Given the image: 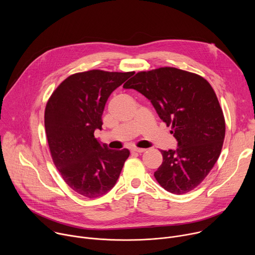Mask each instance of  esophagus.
I'll return each instance as SVG.
<instances>
[{
    "mask_svg": "<svg viewBox=\"0 0 255 255\" xmlns=\"http://www.w3.org/2000/svg\"><path fill=\"white\" fill-rule=\"evenodd\" d=\"M132 151H133V152L142 153V152H144V151H145V149H144V148H138V147H134V148H132Z\"/></svg>",
    "mask_w": 255,
    "mask_h": 255,
    "instance_id": "esophagus-1",
    "label": "esophagus"
}]
</instances>
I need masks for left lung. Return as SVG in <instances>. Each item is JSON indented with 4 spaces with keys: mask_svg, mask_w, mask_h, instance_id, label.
Masks as SVG:
<instances>
[{
    "mask_svg": "<svg viewBox=\"0 0 255 255\" xmlns=\"http://www.w3.org/2000/svg\"><path fill=\"white\" fill-rule=\"evenodd\" d=\"M124 89L146 97L159 118L171 125L175 150H161L154 176L167 192L183 195L197 188L220 156L225 119L211 85L201 76L175 67L140 71Z\"/></svg>",
    "mask_w": 255,
    "mask_h": 255,
    "instance_id": "1",
    "label": "left lung"
}]
</instances>
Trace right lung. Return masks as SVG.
<instances>
[{
	"label": "right lung",
	"instance_id": "right-lung-1",
	"mask_svg": "<svg viewBox=\"0 0 255 255\" xmlns=\"http://www.w3.org/2000/svg\"><path fill=\"white\" fill-rule=\"evenodd\" d=\"M134 72L93 69L71 75L52 93L44 125L54 165L67 186L85 198L112 190L130 152L109 149L94 135L102 130L108 98Z\"/></svg>",
	"mask_w": 255,
	"mask_h": 255
}]
</instances>
